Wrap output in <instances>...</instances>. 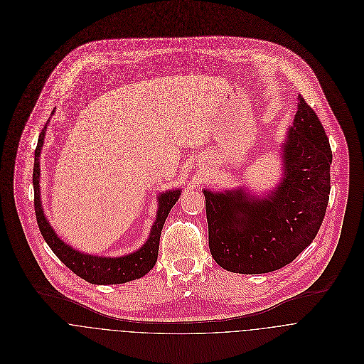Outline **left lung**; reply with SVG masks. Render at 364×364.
<instances>
[{"label":"left lung","mask_w":364,"mask_h":364,"mask_svg":"<svg viewBox=\"0 0 364 364\" xmlns=\"http://www.w3.org/2000/svg\"><path fill=\"white\" fill-rule=\"evenodd\" d=\"M283 178L266 196L203 191L208 248L223 269L258 274L296 259L319 231L331 192L332 151L311 106L299 97L283 143Z\"/></svg>","instance_id":"obj_1"}]
</instances>
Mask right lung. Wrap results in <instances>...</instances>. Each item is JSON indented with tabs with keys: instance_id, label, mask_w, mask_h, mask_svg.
I'll return each mask as SVG.
<instances>
[{
	"instance_id": "1",
	"label": "right lung",
	"mask_w": 364,
	"mask_h": 364,
	"mask_svg": "<svg viewBox=\"0 0 364 364\" xmlns=\"http://www.w3.org/2000/svg\"><path fill=\"white\" fill-rule=\"evenodd\" d=\"M46 126L41 132L38 146L35 150V166H33V189H35V213L39 230L50 247L54 255L61 260L70 270H73L77 276L87 280L92 284H120L126 282H132L147 274L156 263L158 258V247L159 237L164 227V223L178 202L181 196V189L166 191L158 196V211L156 218L153 224L151 232L146 244L136 252L120 257V258H109V257H95L82 254L70 245H67L63 240L57 237L52 225L45 217L42 202H41V165L39 156L42 151Z\"/></svg>"
}]
</instances>
